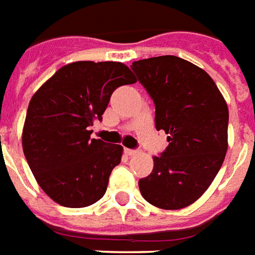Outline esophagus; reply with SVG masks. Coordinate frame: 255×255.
<instances>
[{"instance_id":"esophagus-1","label":"esophagus","mask_w":255,"mask_h":255,"mask_svg":"<svg viewBox=\"0 0 255 255\" xmlns=\"http://www.w3.org/2000/svg\"><path fill=\"white\" fill-rule=\"evenodd\" d=\"M125 153H126L128 156H131V155H136L137 149H130V148H125Z\"/></svg>"}]
</instances>
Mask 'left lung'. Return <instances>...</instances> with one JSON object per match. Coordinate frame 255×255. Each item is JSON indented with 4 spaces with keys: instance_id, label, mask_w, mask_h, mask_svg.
<instances>
[{
    "instance_id": "left-lung-1",
    "label": "left lung",
    "mask_w": 255,
    "mask_h": 255,
    "mask_svg": "<svg viewBox=\"0 0 255 255\" xmlns=\"http://www.w3.org/2000/svg\"><path fill=\"white\" fill-rule=\"evenodd\" d=\"M131 70L155 104L156 130L169 145L138 181L142 198L165 210L192 205L217 176L228 148V107L205 70L177 56L134 61Z\"/></svg>"
}]
</instances>
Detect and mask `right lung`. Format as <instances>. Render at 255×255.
Returning <instances> with one entry per match:
<instances>
[{"mask_svg": "<svg viewBox=\"0 0 255 255\" xmlns=\"http://www.w3.org/2000/svg\"><path fill=\"white\" fill-rule=\"evenodd\" d=\"M136 82L117 61H75L61 67L32 96L23 128V152L44 192L64 207L102 199L124 148L92 138L113 92Z\"/></svg>", "mask_w": 255, "mask_h": 255, "instance_id": "add662e5", "label": "right lung"}]
</instances>
